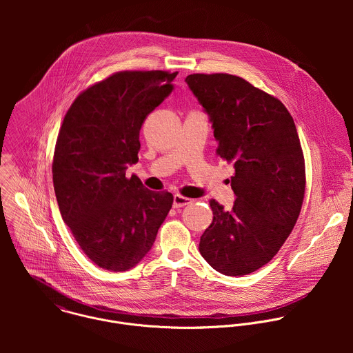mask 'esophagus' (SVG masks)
I'll return each instance as SVG.
<instances>
[{
  "mask_svg": "<svg viewBox=\"0 0 353 353\" xmlns=\"http://www.w3.org/2000/svg\"><path fill=\"white\" fill-rule=\"evenodd\" d=\"M189 203H192L190 199L182 197V196H179V194H175V196H174V203H172L174 208H182V206L189 205Z\"/></svg>",
  "mask_w": 353,
  "mask_h": 353,
  "instance_id": "obj_1",
  "label": "esophagus"
}]
</instances>
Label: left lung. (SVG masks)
<instances>
[{
    "label": "left lung",
    "mask_w": 353,
    "mask_h": 353,
    "mask_svg": "<svg viewBox=\"0 0 353 353\" xmlns=\"http://www.w3.org/2000/svg\"><path fill=\"white\" fill-rule=\"evenodd\" d=\"M209 115L217 153L234 164L232 209L210 200L213 221L200 239L205 261L225 276L266 265L302 209L305 171L295 122L285 105L242 77L214 73L185 80Z\"/></svg>",
    "instance_id": "left-lung-1"
}]
</instances>
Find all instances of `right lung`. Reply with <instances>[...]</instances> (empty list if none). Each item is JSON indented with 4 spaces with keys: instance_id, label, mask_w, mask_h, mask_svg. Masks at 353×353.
Here are the masks:
<instances>
[{
    "instance_id": "1",
    "label": "right lung",
    "mask_w": 353,
    "mask_h": 353,
    "mask_svg": "<svg viewBox=\"0 0 353 353\" xmlns=\"http://www.w3.org/2000/svg\"><path fill=\"white\" fill-rule=\"evenodd\" d=\"M178 72H119L81 92L55 144L52 182L63 223L98 266L134 268L151 250L174 197L126 168L139 161L140 129L174 90Z\"/></svg>"
}]
</instances>
